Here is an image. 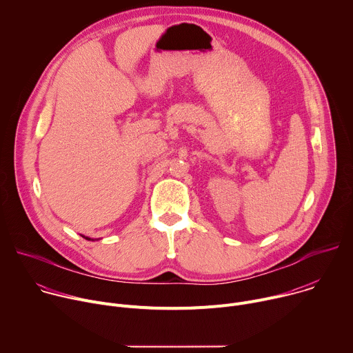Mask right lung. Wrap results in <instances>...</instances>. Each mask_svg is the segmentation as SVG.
Returning a JSON list of instances; mask_svg holds the SVG:
<instances>
[{"mask_svg":"<svg viewBox=\"0 0 353 353\" xmlns=\"http://www.w3.org/2000/svg\"><path fill=\"white\" fill-rule=\"evenodd\" d=\"M82 236V234H81ZM83 239H86V240H92V241H94V240H97V239H90V237H88V236H82Z\"/></svg>","mask_w":353,"mask_h":353,"instance_id":"right-lung-1","label":"right lung"}]
</instances>
